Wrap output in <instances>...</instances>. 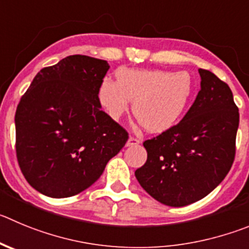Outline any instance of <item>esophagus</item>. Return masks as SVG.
<instances>
[{"label":"esophagus","mask_w":249,"mask_h":249,"mask_svg":"<svg viewBox=\"0 0 249 249\" xmlns=\"http://www.w3.org/2000/svg\"><path fill=\"white\" fill-rule=\"evenodd\" d=\"M141 140L139 138H136V136H130L129 140H127L126 145L127 146H134V145H138V143H140Z\"/></svg>","instance_id":"34e87169"}]
</instances>
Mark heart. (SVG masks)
<instances>
[{
    "label": "heart",
    "instance_id": "b5f03b06",
    "mask_svg": "<svg viewBox=\"0 0 249 249\" xmlns=\"http://www.w3.org/2000/svg\"><path fill=\"white\" fill-rule=\"evenodd\" d=\"M193 88V80L187 72L122 69L117 72V81L102 82L98 99L113 120L120 119L132 101L134 117L142 127L162 132L180 119L192 98Z\"/></svg>",
    "mask_w": 249,
    "mask_h": 249
}]
</instances>
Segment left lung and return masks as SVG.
I'll return each instance as SVG.
<instances>
[{
    "label": "left lung",
    "mask_w": 249,
    "mask_h": 249,
    "mask_svg": "<svg viewBox=\"0 0 249 249\" xmlns=\"http://www.w3.org/2000/svg\"><path fill=\"white\" fill-rule=\"evenodd\" d=\"M200 90L178 124L143 142L147 161L135 171L141 187L168 206L200 200L224 180L236 155L238 108L229 85L199 69Z\"/></svg>",
    "instance_id": "8db88e82"
}]
</instances>
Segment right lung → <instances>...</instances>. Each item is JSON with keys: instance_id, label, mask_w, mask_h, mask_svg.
<instances>
[{"instance_id": "right-lung-1", "label": "right lung", "mask_w": 249, "mask_h": 249, "mask_svg": "<svg viewBox=\"0 0 249 249\" xmlns=\"http://www.w3.org/2000/svg\"><path fill=\"white\" fill-rule=\"evenodd\" d=\"M106 60L71 55L41 69L16 110V153L32 187L51 198L83 192L129 134L101 109Z\"/></svg>"}]
</instances>
